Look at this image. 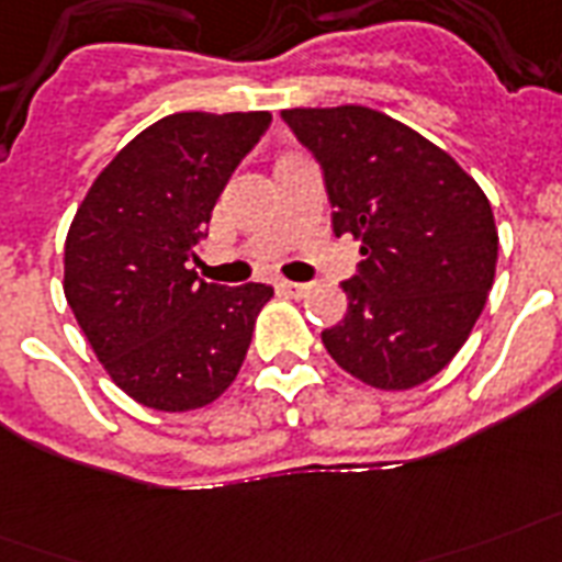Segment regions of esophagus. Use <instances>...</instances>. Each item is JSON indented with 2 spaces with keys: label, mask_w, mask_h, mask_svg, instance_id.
I'll use <instances>...</instances> for the list:
<instances>
[{
  "label": "esophagus",
  "mask_w": 562,
  "mask_h": 562,
  "mask_svg": "<svg viewBox=\"0 0 562 562\" xmlns=\"http://www.w3.org/2000/svg\"><path fill=\"white\" fill-rule=\"evenodd\" d=\"M278 290L290 299H302V295L311 293V284H299V281H278Z\"/></svg>",
  "instance_id": "obj_1"
}]
</instances>
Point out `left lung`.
<instances>
[{
    "mask_svg": "<svg viewBox=\"0 0 562 562\" xmlns=\"http://www.w3.org/2000/svg\"><path fill=\"white\" fill-rule=\"evenodd\" d=\"M325 172L334 234L360 240L349 311L322 342L375 390H411L446 369L493 290L498 232L477 181L448 151L363 108L281 111Z\"/></svg>",
    "mask_w": 562,
    "mask_h": 562,
    "instance_id": "1",
    "label": "left lung"
}]
</instances>
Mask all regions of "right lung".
<instances>
[{
    "mask_svg": "<svg viewBox=\"0 0 562 562\" xmlns=\"http://www.w3.org/2000/svg\"><path fill=\"white\" fill-rule=\"evenodd\" d=\"M269 111L169 114L99 172L64 246V295L125 395L151 411L216 402L240 372L272 286H220L190 269L228 178Z\"/></svg>",
    "mask_w": 562,
    "mask_h": 562,
    "instance_id": "obj_1",
    "label": "right lung"
}]
</instances>
